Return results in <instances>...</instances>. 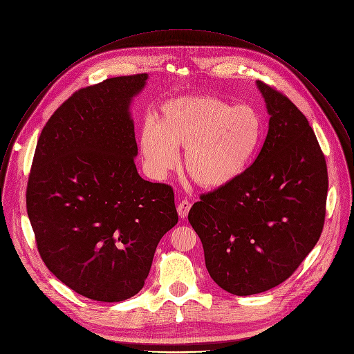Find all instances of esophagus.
<instances>
[{"mask_svg": "<svg viewBox=\"0 0 354 354\" xmlns=\"http://www.w3.org/2000/svg\"><path fill=\"white\" fill-rule=\"evenodd\" d=\"M189 209H191V203L188 202V201H181L180 203H178V206H177V212H178V216L180 218H187V215H188V212H189Z\"/></svg>", "mask_w": 354, "mask_h": 354, "instance_id": "34e87169", "label": "esophagus"}]
</instances>
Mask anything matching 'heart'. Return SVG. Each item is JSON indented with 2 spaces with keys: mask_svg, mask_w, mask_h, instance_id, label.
I'll return each mask as SVG.
<instances>
[{
  "mask_svg": "<svg viewBox=\"0 0 354 354\" xmlns=\"http://www.w3.org/2000/svg\"><path fill=\"white\" fill-rule=\"evenodd\" d=\"M263 138V120L257 109L199 95L165 102L156 121L142 122L138 145L151 177L163 178L178 162L177 149L184 148L188 176L203 188L216 189L248 171Z\"/></svg>",
  "mask_w": 354,
  "mask_h": 354,
  "instance_id": "obj_1",
  "label": "heart"
}]
</instances>
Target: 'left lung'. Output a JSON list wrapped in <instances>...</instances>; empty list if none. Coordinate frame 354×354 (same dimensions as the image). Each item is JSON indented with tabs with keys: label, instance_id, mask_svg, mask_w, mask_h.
<instances>
[{
	"label": "left lung",
	"instance_id": "1",
	"mask_svg": "<svg viewBox=\"0 0 354 354\" xmlns=\"http://www.w3.org/2000/svg\"><path fill=\"white\" fill-rule=\"evenodd\" d=\"M257 88L270 115L259 155L240 180L201 195L188 214L210 277L236 296L289 279L325 221L328 171L313 128L285 95L261 81Z\"/></svg>",
	"mask_w": 354,
	"mask_h": 354
}]
</instances>
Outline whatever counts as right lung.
Returning <instances> with one entry per match:
<instances>
[{
  "label": "right lung",
  "instance_id": "1",
  "mask_svg": "<svg viewBox=\"0 0 354 354\" xmlns=\"http://www.w3.org/2000/svg\"><path fill=\"white\" fill-rule=\"evenodd\" d=\"M148 74L81 89L44 125L26 207L39 254L69 289L115 303L144 288L160 239L178 222L170 185L138 174L132 99Z\"/></svg>",
  "mask_w": 354,
  "mask_h": 354
}]
</instances>
